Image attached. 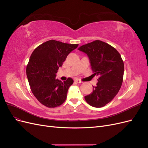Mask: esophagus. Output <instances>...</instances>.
<instances>
[{
  "label": "esophagus",
  "mask_w": 148,
  "mask_h": 148,
  "mask_svg": "<svg viewBox=\"0 0 148 148\" xmlns=\"http://www.w3.org/2000/svg\"><path fill=\"white\" fill-rule=\"evenodd\" d=\"M75 82H77V83H82L81 80H79L78 79H75Z\"/></svg>",
  "instance_id": "34e87169"
}]
</instances>
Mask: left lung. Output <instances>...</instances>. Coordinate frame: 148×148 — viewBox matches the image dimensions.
Listing matches in <instances>:
<instances>
[{
    "instance_id": "obj_1",
    "label": "left lung",
    "mask_w": 148,
    "mask_h": 148,
    "mask_svg": "<svg viewBox=\"0 0 148 148\" xmlns=\"http://www.w3.org/2000/svg\"><path fill=\"white\" fill-rule=\"evenodd\" d=\"M78 50L88 55L94 75L99 77L97 86L84 99L92 107H104L117 95L122 86L123 61L114 47L99 40L84 44Z\"/></svg>"
}]
</instances>
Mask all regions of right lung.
<instances>
[{
    "label": "right lung",
    "mask_w": 148,
    "mask_h": 148,
    "mask_svg": "<svg viewBox=\"0 0 148 148\" xmlns=\"http://www.w3.org/2000/svg\"><path fill=\"white\" fill-rule=\"evenodd\" d=\"M78 44H67L49 40L36 48L26 66V75L34 96L49 108L65 102L69 88L73 80L68 78L64 82L56 78L59 67Z\"/></svg>",
    "instance_id": "1"
}]
</instances>
